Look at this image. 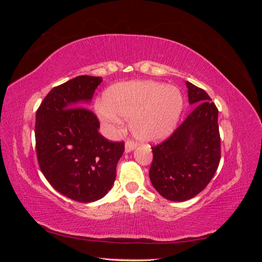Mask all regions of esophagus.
<instances>
[{"label":"esophagus","mask_w":262,"mask_h":262,"mask_svg":"<svg viewBox=\"0 0 262 262\" xmlns=\"http://www.w3.org/2000/svg\"><path fill=\"white\" fill-rule=\"evenodd\" d=\"M137 147V143L133 141H126L125 144H124V149H125V153H130L132 150Z\"/></svg>","instance_id":"esophagus-1"}]
</instances>
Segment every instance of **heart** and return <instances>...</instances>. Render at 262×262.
<instances>
[{
  "label": "heart",
  "mask_w": 262,
  "mask_h": 262,
  "mask_svg": "<svg viewBox=\"0 0 262 262\" xmlns=\"http://www.w3.org/2000/svg\"><path fill=\"white\" fill-rule=\"evenodd\" d=\"M184 107L177 87L153 81L128 82L110 86L98 102L100 120L113 129L121 128L130 119V130L143 142H158L175 129Z\"/></svg>",
  "instance_id": "heart-1"
}]
</instances>
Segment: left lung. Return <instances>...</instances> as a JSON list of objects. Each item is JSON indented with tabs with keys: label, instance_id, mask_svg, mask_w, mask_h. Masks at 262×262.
I'll return each instance as SVG.
<instances>
[{
	"label": "left lung",
	"instance_id": "1",
	"mask_svg": "<svg viewBox=\"0 0 262 262\" xmlns=\"http://www.w3.org/2000/svg\"><path fill=\"white\" fill-rule=\"evenodd\" d=\"M189 104L194 106L171 137L152 147L149 179L170 201H186L200 193L213 178L221 158L216 106L203 90L186 82Z\"/></svg>",
	"mask_w": 262,
	"mask_h": 262
}]
</instances>
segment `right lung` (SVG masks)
I'll list each match as a JSON object with an SVG mask.
<instances>
[{
  "instance_id": "1",
  "label": "right lung",
  "mask_w": 262,
  "mask_h": 262,
  "mask_svg": "<svg viewBox=\"0 0 262 262\" xmlns=\"http://www.w3.org/2000/svg\"><path fill=\"white\" fill-rule=\"evenodd\" d=\"M99 76L81 75L52 89L36 114V149L46 179L61 194L77 202L101 199L113 188L123 142H109L86 107Z\"/></svg>"
}]
</instances>
